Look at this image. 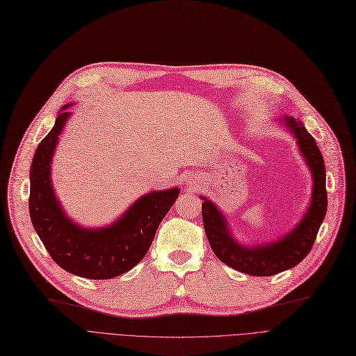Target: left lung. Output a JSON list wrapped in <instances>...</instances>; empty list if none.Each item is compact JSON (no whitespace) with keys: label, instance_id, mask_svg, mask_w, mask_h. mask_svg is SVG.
Returning a JSON list of instances; mask_svg holds the SVG:
<instances>
[{"label":"left lung","instance_id":"obj_1","mask_svg":"<svg viewBox=\"0 0 356 356\" xmlns=\"http://www.w3.org/2000/svg\"><path fill=\"white\" fill-rule=\"evenodd\" d=\"M298 145V152L307 164L313 186L312 197L303 218L287 234L266 244H241L232 235L229 223L216 204L200 196L204 234L215 255L236 271L257 277H268L296 267L310 252L327 209L326 168L323 156L303 122L290 115L278 118Z\"/></svg>","mask_w":356,"mask_h":356}]
</instances>
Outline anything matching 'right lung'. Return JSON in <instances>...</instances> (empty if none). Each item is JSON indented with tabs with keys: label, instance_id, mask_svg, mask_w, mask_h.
Returning a JSON list of instances; mask_svg holds the SVG:
<instances>
[{
	"label": "right lung",
	"instance_id": "add662e5",
	"mask_svg": "<svg viewBox=\"0 0 356 356\" xmlns=\"http://www.w3.org/2000/svg\"><path fill=\"white\" fill-rule=\"evenodd\" d=\"M66 104L50 133L35 149L30 167V218L47 252L70 274L90 280L118 277L147 254L163 218L180 189L153 191L138 197L111 225L85 228L69 218L51 183V161L62 131L72 117Z\"/></svg>",
	"mask_w": 356,
	"mask_h": 356
}]
</instances>
